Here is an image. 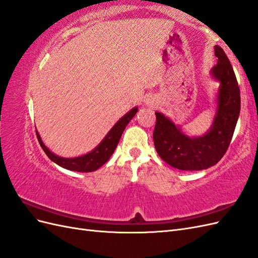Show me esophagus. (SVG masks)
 Listing matches in <instances>:
<instances>
[{
  "label": "esophagus",
  "instance_id": "34e87169",
  "mask_svg": "<svg viewBox=\"0 0 258 258\" xmlns=\"http://www.w3.org/2000/svg\"><path fill=\"white\" fill-rule=\"evenodd\" d=\"M156 100H154V99H148L147 101H146V104L148 105V106H152V107H154L155 105H156Z\"/></svg>",
  "mask_w": 258,
  "mask_h": 258
}]
</instances>
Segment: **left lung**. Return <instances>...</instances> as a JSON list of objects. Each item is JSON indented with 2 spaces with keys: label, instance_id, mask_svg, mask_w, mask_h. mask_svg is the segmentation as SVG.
<instances>
[{
  "label": "left lung",
  "instance_id": "8db88e82",
  "mask_svg": "<svg viewBox=\"0 0 258 258\" xmlns=\"http://www.w3.org/2000/svg\"><path fill=\"white\" fill-rule=\"evenodd\" d=\"M217 63L211 75L220 82L216 112L211 128L199 137H188L169 117L156 112L154 144L159 157L171 167L198 171L222 159L230 144L240 114V89L230 61L220 46L214 47Z\"/></svg>",
  "mask_w": 258,
  "mask_h": 258
}]
</instances>
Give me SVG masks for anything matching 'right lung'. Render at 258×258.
I'll return each instance as SVG.
<instances>
[{"label":"right lung","mask_w":258,"mask_h":258,"mask_svg":"<svg viewBox=\"0 0 258 258\" xmlns=\"http://www.w3.org/2000/svg\"><path fill=\"white\" fill-rule=\"evenodd\" d=\"M137 112L138 107L136 106L132 108V110H130L127 114H124L121 118L114 124L113 128L108 131V134L105 136L102 141L100 142L98 146H96L88 154L79 156V157L64 158L51 153L48 148L45 146L36 130L37 140L38 142H40L45 154L48 156V158L54 163H57L58 166L71 171H76V172H92V171H96L100 167H102L104 163L110 159L117 144L119 142L124 128H126L129 121L134 118Z\"/></svg>","instance_id":"obj_1"}]
</instances>
